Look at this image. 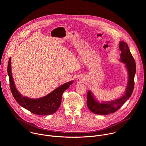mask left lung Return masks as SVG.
Masks as SVG:
<instances>
[{
  "label": "left lung",
  "mask_w": 146,
  "mask_h": 146,
  "mask_svg": "<svg viewBox=\"0 0 146 146\" xmlns=\"http://www.w3.org/2000/svg\"><path fill=\"white\" fill-rule=\"evenodd\" d=\"M121 51L120 61L125 64L128 72V81L125 92L122 97L110 102L99 103L94 97L90 91L87 93V106L90 110L96 114L108 115L117 111L131 97L134 88V78L136 73V64L128 44L121 41L119 45Z\"/></svg>",
  "instance_id": "1"
}]
</instances>
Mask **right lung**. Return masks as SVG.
<instances>
[{"mask_svg":"<svg viewBox=\"0 0 146 146\" xmlns=\"http://www.w3.org/2000/svg\"><path fill=\"white\" fill-rule=\"evenodd\" d=\"M7 73L9 77L10 90L15 100L19 105L31 113L40 115H50L56 112L60 105L62 94L73 82L69 81L65 83L43 98L31 99L23 96L15 87L11 73V58L8 62Z\"/></svg>","mask_w":146,"mask_h":146,"instance_id":"1","label":"right lung"}]
</instances>
